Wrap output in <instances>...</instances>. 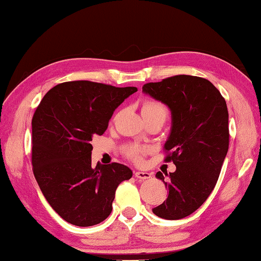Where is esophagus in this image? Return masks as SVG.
Here are the masks:
<instances>
[{
	"instance_id": "1",
	"label": "esophagus",
	"mask_w": 261,
	"mask_h": 261,
	"mask_svg": "<svg viewBox=\"0 0 261 261\" xmlns=\"http://www.w3.org/2000/svg\"><path fill=\"white\" fill-rule=\"evenodd\" d=\"M135 177L136 178H139L140 180H146V179H150L152 177L151 173H147V171H135Z\"/></svg>"
}]
</instances>
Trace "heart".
Returning <instances> with one entry per match:
<instances>
[{"instance_id":"1","label":"heart","mask_w":261,"mask_h":261,"mask_svg":"<svg viewBox=\"0 0 261 261\" xmlns=\"http://www.w3.org/2000/svg\"><path fill=\"white\" fill-rule=\"evenodd\" d=\"M142 112L146 121L153 119L166 120L168 109L164 103L156 100H146L142 107ZM150 151L149 147L140 144H128L124 147V152L128 159L134 162H142L144 155Z\"/></svg>"}]
</instances>
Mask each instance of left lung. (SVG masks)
Returning a JSON list of instances; mask_svg holds the SVG:
<instances>
[{
  "instance_id": "1",
  "label": "left lung",
  "mask_w": 261,
  "mask_h": 261,
  "mask_svg": "<svg viewBox=\"0 0 261 261\" xmlns=\"http://www.w3.org/2000/svg\"><path fill=\"white\" fill-rule=\"evenodd\" d=\"M144 93L171 111V130L164 150L174 173H156L168 188V198L152 209L164 219H181L193 214L215 189L229 145L226 101L208 80L177 75L147 83Z\"/></svg>"
}]
</instances>
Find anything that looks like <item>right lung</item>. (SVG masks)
Wrapping results in <instances>:
<instances>
[{
	"label": "right lung",
	"instance_id": "1",
	"mask_svg": "<svg viewBox=\"0 0 261 261\" xmlns=\"http://www.w3.org/2000/svg\"><path fill=\"white\" fill-rule=\"evenodd\" d=\"M137 91L90 81L51 88L32 120L34 176L53 210L87 227L111 214L115 193L132 170L117 162L92 165L91 141L108 128L115 109Z\"/></svg>",
	"mask_w": 261,
	"mask_h": 261
}]
</instances>
